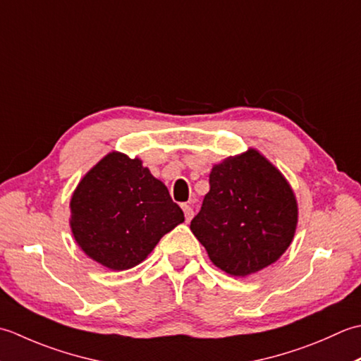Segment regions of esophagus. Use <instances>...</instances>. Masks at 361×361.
Instances as JSON below:
<instances>
[{"mask_svg":"<svg viewBox=\"0 0 361 361\" xmlns=\"http://www.w3.org/2000/svg\"><path fill=\"white\" fill-rule=\"evenodd\" d=\"M182 210H183V213H185V219H187V221H190V219L193 218V215H195L193 207H191L190 204H182Z\"/></svg>","mask_w":361,"mask_h":361,"instance_id":"obj_1","label":"esophagus"}]
</instances>
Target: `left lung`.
<instances>
[{
  "label": "left lung",
  "instance_id": "obj_1",
  "mask_svg": "<svg viewBox=\"0 0 361 361\" xmlns=\"http://www.w3.org/2000/svg\"><path fill=\"white\" fill-rule=\"evenodd\" d=\"M209 183L190 229L213 264L245 277L281 259L298 224V202L283 174L249 149L213 166Z\"/></svg>",
  "mask_w": 361,
  "mask_h": 361
}]
</instances>
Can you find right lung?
<instances>
[{
	"instance_id": "obj_1",
	"label": "right lung",
	"mask_w": 361,
	"mask_h": 361,
	"mask_svg": "<svg viewBox=\"0 0 361 361\" xmlns=\"http://www.w3.org/2000/svg\"><path fill=\"white\" fill-rule=\"evenodd\" d=\"M71 232L82 251L112 271L134 268L183 223L164 182L140 159L110 152L79 182L70 201Z\"/></svg>"
}]
</instances>
